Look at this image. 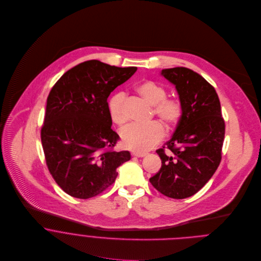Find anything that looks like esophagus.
Returning a JSON list of instances; mask_svg holds the SVG:
<instances>
[{
	"instance_id": "1",
	"label": "esophagus",
	"mask_w": 261,
	"mask_h": 261,
	"mask_svg": "<svg viewBox=\"0 0 261 261\" xmlns=\"http://www.w3.org/2000/svg\"><path fill=\"white\" fill-rule=\"evenodd\" d=\"M133 155L134 156H138V158H144L147 155L146 152H140V151H133Z\"/></svg>"
}]
</instances>
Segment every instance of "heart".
Listing matches in <instances>:
<instances>
[{"label":"heart","mask_w":261,"mask_h":261,"mask_svg":"<svg viewBox=\"0 0 261 261\" xmlns=\"http://www.w3.org/2000/svg\"><path fill=\"white\" fill-rule=\"evenodd\" d=\"M139 95L153 107V113L167 124L178 122L182 115V106L175 98H167V90L162 85L146 80L136 85ZM112 121L122 124L127 119L125 109V93L120 91L114 94L109 103ZM163 126L155 121L148 124L130 123L123 126L119 136L124 148L136 151H146L159 144L164 138Z\"/></svg>","instance_id":"b5f03b06"}]
</instances>
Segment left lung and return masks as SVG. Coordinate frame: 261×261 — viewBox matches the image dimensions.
I'll use <instances>...</instances> for the list:
<instances>
[{"label":"left lung","mask_w":261,"mask_h":261,"mask_svg":"<svg viewBox=\"0 0 261 261\" xmlns=\"http://www.w3.org/2000/svg\"><path fill=\"white\" fill-rule=\"evenodd\" d=\"M161 75L175 85L182 106L176 129L156 153L161 170L149 179L160 193L174 199L193 196L212 178L221 162L225 135L219 97L202 76L185 67L163 69Z\"/></svg>","instance_id":"8db88e82"}]
</instances>
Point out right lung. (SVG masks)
Masks as SVG:
<instances>
[{
    "mask_svg": "<svg viewBox=\"0 0 261 261\" xmlns=\"http://www.w3.org/2000/svg\"><path fill=\"white\" fill-rule=\"evenodd\" d=\"M137 69L89 60L52 87L41 142L50 174L68 195L88 199L100 194L115 181L116 169L130 160L129 151L111 149L119 137L112 129L108 97Z\"/></svg>",
    "mask_w": 261,
    "mask_h": 261,
    "instance_id": "1",
    "label": "right lung"
}]
</instances>
